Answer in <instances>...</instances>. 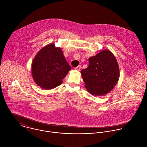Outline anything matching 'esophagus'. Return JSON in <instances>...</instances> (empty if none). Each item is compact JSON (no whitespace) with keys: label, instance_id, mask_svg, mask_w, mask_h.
<instances>
[{"label":"esophagus","instance_id":"34e87169","mask_svg":"<svg viewBox=\"0 0 147 147\" xmlns=\"http://www.w3.org/2000/svg\"><path fill=\"white\" fill-rule=\"evenodd\" d=\"M81 65H79V66H78L77 67H75V68H74V69H75V70H76L80 71V69H81Z\"/></svg>","mask_w":147,"mask_h":147}]
</instances>
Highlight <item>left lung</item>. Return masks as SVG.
<instances>
[{
  "instance_id": "1",
  "label": "left lung",
  "mask_w": 147,
  "mask_h": 147,
  "mask_svg": "<svg viewBox=\"0 0 147 147\" xmlns=\"http://www.w3.org/2000/svg\"><path fill=\"white\" fill-rule=\"evenodd\" d=\"M81 73L85 88L94 96H103L110 92L120 77L117 61L108 50L89 58L88 67L82 69Z\"/></svg>"
}]
</instances>
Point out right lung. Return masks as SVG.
Returning a JSON list of instances; mask_svg holds the SVG:
<instances>
[{
    "mask_svg": "<svg viewBox=\"0 0 147 147\" xmlns=\"http://www.w3.org/2000/svg\"><path fill=\"white\" fill-rule=\"evenodd\" d=\"M70 69L61 49L50 43L40 49L34 57L31 73L38 86L49 90L60 85Z\"/></svg>",
    "mask_w": 147,
    "mask_h": 147,
    "instance_id": "add662e5",
    "label": "right lung"
}]
</instances>
